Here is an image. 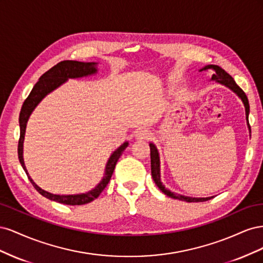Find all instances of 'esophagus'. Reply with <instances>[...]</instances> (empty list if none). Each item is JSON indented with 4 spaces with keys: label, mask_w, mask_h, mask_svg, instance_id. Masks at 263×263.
I'll return each mask as SVG.
<instances>
[{
    "label": "esophagus",
    "mask_w": 263,
    "mask_h": 263,
    "mask_svg": "<svg viewBox=\"0 0 263 263\" xmlns=\"http://www.w3.org/2000/svg\"><path fill=\"white\" fill-rule=\"evenodd\" d=\"M149 136H150V132L148 129H139L136 132L137 139H148Z\"/></svg>",
    "instance_id": "1"
}]
</instances>
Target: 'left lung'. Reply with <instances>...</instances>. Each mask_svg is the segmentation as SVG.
I'll return each instance as SVG.
<instances>
[{
    "mask_svg": "<svg viewBox=\"0 0 263 263\" xmlns=\"http://www.w3.org/2000/svg\"><path fill=\"white\" fill-rule=\"evenodd\" d=\"M208 69H213L215 71V73L212 77V80H216L217 82L228 86L229 89H232L238 95V97H239L242 100L243 104H245V107H246L247 121H248V115H249V102H248V98H247L246 93L235 82L233 77L230 76V74H228L225 70H222L218 66L209 65V66H206L205 68H203L202 70H208ZM248 126H249V129H250L249 121H248ZM149 146H150V160H151V176H153V179H154L155 183L157 184V186L160 189L165 195H168L169 197H172V198H177V200H179V201H185V202H205V201H209V200H211V198H213V196L212 197H203V198L187 197V196H184V195L172 193V192H170L169 190H166L162 185V183L160 182V161H159V155H158L157 148H156V146L154 144H150Z\"/></svg>",
    "mask_w": 263,
    "mask_h": 263,
    "instance_id": "8db88e82",
    "label": "left lung"
}]
</instances>
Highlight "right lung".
Here are the masks:
<instances>
[{"label":"right lung","mask_w":263,"mask_h":263,"mask_svg":"<svg viewBox=\"0 0 263 263\" xmlns=\"http://www.w3.org/2000/svg\"><path fill=\"white\" fill-rule=\"evenodd\" d=\"M97 72V69H95V63L94 62H80V61H74V60H63L60 61L57 65L53 66L51 69H49L47 72H45L41 78H39L38 82L34 85L33 90L30 91L29 95L24 101L23 106L20 113V139H18V146H17V154L20 162L23 166L24 171L26 172L29 181L31 184L37 190L39 194L43 196L49 198L51 201L58 202L61 204H67V205H83L87 204L92 201H94L101 193L102 191L106 187L108 182L112 178V174L114 172L115 165L117 163V160L123 154V151L127 147V142L123 146L119 147L115 153L110 156L109 160L106 164V170H105V176L103 177V180L99 183L98 186H95L92 191L84 194H77V195H55L51 194L49 192H46V191L42 190L38 185L35 184V182L30 179L28 176L27 170L25 168V164H24L23 160V142H24V136H25V129H26V123L28 121V117L33 112V109L37 106V104L41 102L47 94L50 93L55 87L61 85L63 82H66L69 78H80L87 74H92Z\"/></svg>","instance_id":"obj_1"}]
</instances>
